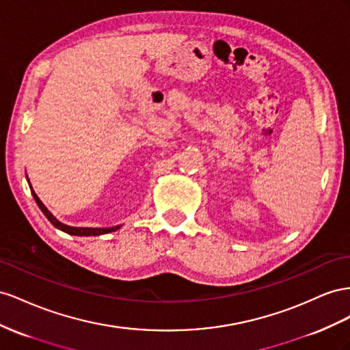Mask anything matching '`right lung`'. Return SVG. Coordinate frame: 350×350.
<instances>
[{
    "label": "right lung",
    "instance_id": "1",
    "mask_svg": "<svg viewBox=\"0 0 350 350\" xmlns=\"http://www.w3.org/2000/svg\"><path fill=\"white\" fill-rule=\"evenodd\" d=\"M31 185V183H29ZM32 189V187H31ZM32 195H33V198H35V201H36V204H38V206L41 208V211L45 214V217L49 219V221L53 223V226L54 227H57V228H59V230H63V232H66V233H68V234H75V236H99V234H105V233H109V232H116L117 228H120L118 226L117 227H108V228H94V227H70V226H66V224H63V223H59L58 219L48 211L46 209V206L41 202V199H39L38 196H36V193L33 192V189H32Z\"/></svg>",
    "mask_w": 350,
    "mask_h": 350
}]
</instances>
